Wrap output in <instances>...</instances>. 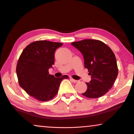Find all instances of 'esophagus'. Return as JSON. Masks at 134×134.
<instances>
[{
	"mask_svg": "<svg viewBox=\"0 0 134 134\" xmlns=\"http://www.w3.org/2000/svg\"><path fill=\"white\" fill-rule=\"evenodd\" d=\"M70 80H71V81H72V82H74V83H77V82H79V80H75V79H72V78H71Z\"/></svg>",
	"mask_w": 134,
	"mask_h": 134,
	"instance_id": "34e87169",
	"label": "esophagus"
}]
</instances>
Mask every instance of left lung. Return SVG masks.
<instances>
[{
  "label": "left lung",
  "mask_w": 134,
  "mask_h": 134,
  "mask_svg": "<svg viewBox=\"0 0 134 134\" xmlns=\"http://www.w3.org/2000/svg\"><path fill=\"white\" fill-rule=\"evenodd\" d=\"M84 58L85 68L91 80L86 83L87 90L82 95L88 98L103 96L111 89L118 73L116 57L107 44L98 40L87 39L71 43Z\"/></svg>",
  "instance_id": "8db88e82"
}]
</instances>
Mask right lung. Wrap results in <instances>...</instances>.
<instances>
[{
	"mask_svg": "<svg viewBox=\"0 0 134 134\" xmlns=\"http://www.w3.org/2000/svg\"><path fill=\"white\" fill-rule=\"evenodd\" d=\"M61 43L40 40L29 44L20 55L16 66L18 82L27 94L40 101H47L57 94L64 75L55 78L49 74L54 64V53Z\"/></svg>",
	"mask_w": 134,
	"mask_h": 134,
	"instance_id": "right-lung-1",
	"label": "right lung"
}]
</instances>
